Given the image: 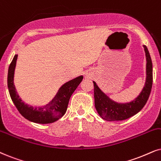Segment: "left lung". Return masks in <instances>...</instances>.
Masks as SVG:
<instances>
[{"instance_id": "obj_1", "label": "left lung", "mask_w": 161, "mask_h": 161, "mask_svg": "<svg viewBox=\"0 0 161 161\" xmlns=\"http://www.w3.org/2000/svg\"><path fill=\"white\" fill-rule=\"evenodd\" d=\"M146 57V80L143 91L135 100L121 104L110 99L93 82L95 107L99 116L107 121H119L135 115L144 107L151 93L153 75L152 62L146 46L144 45Z\"/></svg>"}]
</instances>
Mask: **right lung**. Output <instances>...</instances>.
<instances>
[{
    "label": "right lung",
    "instance_id": "add662e5",
    "mask_svg": "<svg viewBox=\"0 0 161 161\" xmlns=\"http://www.w3.org/2000/svg\"><path fill=\"white\" fill-rule=\"evenodd\" d=\"M18 55L14 56L10 63L7 76V85L10 97L19 113L28 120L36 123L47 124L54 123L64 114L68 108L71 95L82 82L83 76L76 77L69 81L60 87L56 97L48 104L43 107L34 108L25 104L18 97L13 83L14 71Z\"/></svg>",
    "mask_w": 161,
    "mask_h": 161
}]
</instances>
